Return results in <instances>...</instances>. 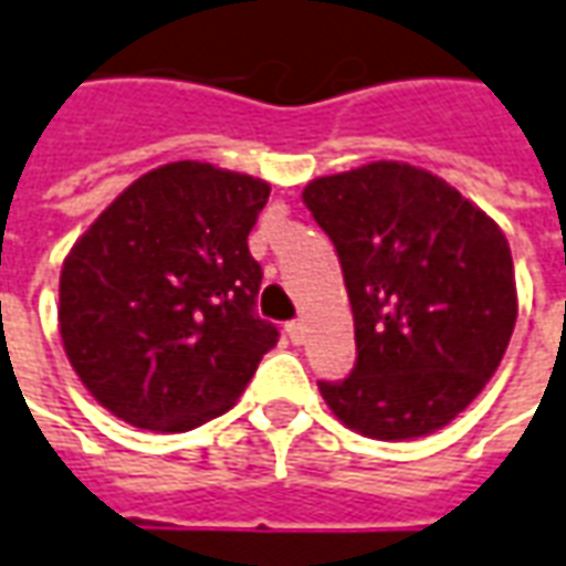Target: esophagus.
Returning <instances> with one entry per match:
<instances>
[{
	"label": "esophagus",
	"mask_w": 566,
	"mask_h": 566,
	"mask_svg": "<svg viewBox=\"0 0 566 566\" xmlns=\"http://www.w3.org/2000/svg\"><path fill=\"white\" fill-rule=\"evenodd\" d=\"M286 335H290L292 344H304V323H302V319H290V323H286Z\"/></svg>",
	"instance_id": "1"
}]
</instances>
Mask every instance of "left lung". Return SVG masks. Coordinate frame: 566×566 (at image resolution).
<instances>
[{
    "label": "left lung",
    "instance_id": "left-lung-1",
    "mask_svg": "<svg viewBox=\"0 0 566 566\" xmlns=\"http://www.w3.org/2000/svg\"><path fill=\"white\" fill-rule=\"evenodd\" d=\"M302 200L335 243L354 307V371L319 380L332 415L380 442L442 430L494 378L515 328L506 234L402 161L319 176Z\"/></svg>",
    "mask_w": 566,
    "mask_h": 566
}]
</instances>
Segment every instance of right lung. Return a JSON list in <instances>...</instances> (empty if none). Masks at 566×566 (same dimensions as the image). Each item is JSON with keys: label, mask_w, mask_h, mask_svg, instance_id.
I'll return each mask as SVG.
<instances>
[{"label": "right lung", "mask_w": 566, "mask_h": 566, "mask_svg": "<svg viewBox=\"0 0 566 566\" xmlns=\"http://www.w3.org/2000/svg\"><path fill=\"white\" fill-rule=\"evenodd\" d=\"M271 186L212 164L139 176L75 240L60 271V338L115 418L186 432L226 415L280 338L255 314L247 247Z\"/></svg>", "instance_id": "add662e5"}]
</instances>
